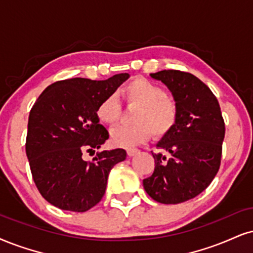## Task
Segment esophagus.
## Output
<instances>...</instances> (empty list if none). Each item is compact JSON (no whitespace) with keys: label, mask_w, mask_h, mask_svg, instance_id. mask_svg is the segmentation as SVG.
<instances>
[{"label":"esophagus","mask_w":253,"mask_h":253,"mask_svg":"<svg viewBox=\"0 0 253 253\" xmlns=\"http://www.w3.org/2000/svg\"><path fill=\"white\" fill-rule=\"evenodd\" d=\"M138 152H139L138 149H127V150H126V154H127V156H130V157H132V156L137 155Z\"/></svg>","instance_id":"esophagus-1"}]
</instances>
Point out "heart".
Returning a JSON list of instances; mask_svg holds the SVG:
<instances>
[{
    "label": "heart",
    "mask_w": 253,
    "mask_h": 253,
    "mask_svg": "<svg viewBox=\"0 0 253 253\" xmlns=\"http://www.w3.org/2000/svg\"><path fill=\"white\" fill-rule=\"evenodd\" d=\"M127 105L137 107L133 111L132 126H120L110 132V139L122 148L142 144L154 133L156 138L167 136L178 120V105L167 91L151 81L137 77L121 90ZM98 120L108 126L116 124L122 116V105L115 95L108 96L99 103Z\"/></svg>",
    "instance_id": "heart-1"
}]
</instances>
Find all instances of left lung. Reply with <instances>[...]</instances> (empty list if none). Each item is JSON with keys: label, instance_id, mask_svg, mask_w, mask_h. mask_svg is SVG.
<instances>
[{"label": "left lung", "instance_id": "1", "mask_svg": "<svg viewBox=\"0 0 253 253\" xmlns=\"http://www.w3.org/2000/svg\"><path fill=\"white\" fill-rule=\"evenodd\" d=\"M151 77L162 81L172 92L178 120L157 144L169 152V157L152 152L155 170L143 179V186L156 202L178 204L202 193L217 174L225 123L216 96L192 74L162 70Z\"/></svg>", "mask_w": 253, "mask_h": 253}]
</instances>
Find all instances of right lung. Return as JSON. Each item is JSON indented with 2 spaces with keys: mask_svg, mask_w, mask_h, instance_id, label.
<instances>
[{
  "mask_svg": "<svg viewBox=\"0 0 253 253\" xmlns=\"http://www.w3.org/2000/svg\"><path fill=\"white\" fill-rule=\"evenodd\" d=\"M129 74L105 81L69 79L49 85L36 99L28 121L26 152L33 179L42 197L62 210L84 212L99 203L110 170L124 161V149L104 150L109 138L96 114L98 104L116 91Z\"/></svg>",
  "mask_w": 253,
  "mask_h": 253,
  "instance_id": "obj_1",
  "label": "right lung"
}]
</instances>
